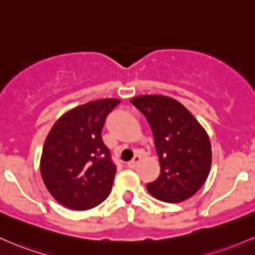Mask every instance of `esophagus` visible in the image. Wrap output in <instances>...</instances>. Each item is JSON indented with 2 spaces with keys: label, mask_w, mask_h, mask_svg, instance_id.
<instances>
[{
  "label": "esophagus",
  "mask_w": 255,
  "mask_h": 255,
  "mask_svg": "<svg viewBox=\"0 0 255 255\" xmlns=\"http://www.w3.org/2000/svg\"><path fill=\"white\" fill-rule=\"evenodd\" d=\"M139 161H141V156H139V155H135L130 162H128V167H130V168L136 167V166L138 165Z\"/></svg>",
  "instance_id": "esophagus-1"
}]
</instances>
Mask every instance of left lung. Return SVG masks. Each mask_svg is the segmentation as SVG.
I'll return each mask as SVG.
<instances>
[{
  "label": "left lung",
  "instance_id": "8db88e82",
  "mask_svg": "<svg viewBox=\"0 0 255 255\" xmlns=\"http://www.w3.org/2000/svg\"><path fill=\"white\" fill-rule=\"evenodd\" d=\"M144 114L153 131L160 176L147 184L150 195L177 204L189 199L204 185L212 164L207 132L181 102L164 95L131 99Z\"/></svg>",
  "mask_w": 255,
  "mask_h": 255
}]
</instances>
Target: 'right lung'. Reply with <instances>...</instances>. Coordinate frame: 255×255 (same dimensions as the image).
<instances>
[{
  "label": "right lung",
  "instance_id": "right-lung-1",
  "mask_svg": "<svg viewBox=\"0 0 255 255\" xmlns=\"http://www.w3.org/2000/svg\"><path fill=\"white\" fill-rule=\"evenodd\" d=\"M119 102L104 99L78 106L60 117L48 133L41 176L51 196L65 207L90 210L110 195L117 167L101 131Z\"/></svg>",
  "mask_w": 255,
  "mask_h": 255
}]
</instances>
